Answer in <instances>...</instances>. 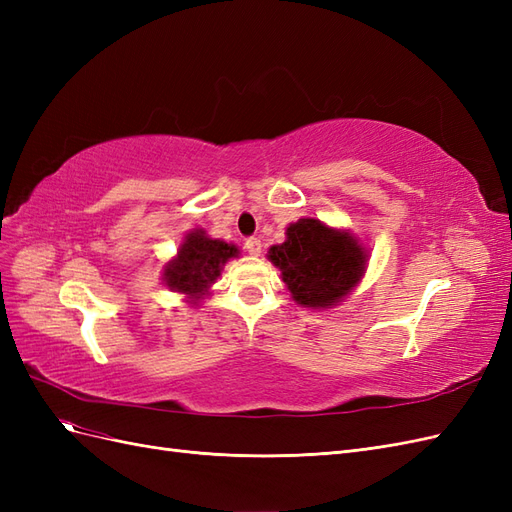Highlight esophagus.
<instances>
[{"label":"esophagus","mask_w":512,"mask_h":512,"mask_svg":"<svg viewBox=\"0 0 512 512\" xmlns=\"http://www.w3.org/2000/svg\"><path fill=\"white\" fill-rule=\"evenodd\" d=\"M245 250L250 252L252 256H258L260 254V250H262V243H260V239H256V237H250L245 241Z\"/></svg>","instance_id":"esophagus-1"}]
</instances>
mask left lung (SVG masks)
<instances>
[{"label":"left lung","instance_id":"obj_1","mask_svg":"<svg viewBox=\"0 0 512 512\" xmlns=\"http://www.w3.org/2000/svg\"><path fill=\"white\" fill-rule=\"evenodd\" d=\"M269 260L282 271L292 299L303 307L329 309L361 282L367 250L354 235L301 218L286 228V241L269 247Z\"/></svg>","mask_w":512,"mask_h":512}]
</instances>
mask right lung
Masks as SVG:
<instances>
[{"mask_svg":"<svg viewBox=\"0 0 512 512\" xmlns=\"http://www.w3.org/2000/svg\"><path fill=\"white\" fill-rule=\"evenodd\" d=\"M237 256V245L211 239L203 228L192 230L179 245L177 256L166 262L164 284L173 292L185 294L196 305L209 294L211 284L222 275L226 262Z\"/></svg>","mask_w":512,"mask_h":512,"instance_id":"1","label":"right lung"}]
</instances>
